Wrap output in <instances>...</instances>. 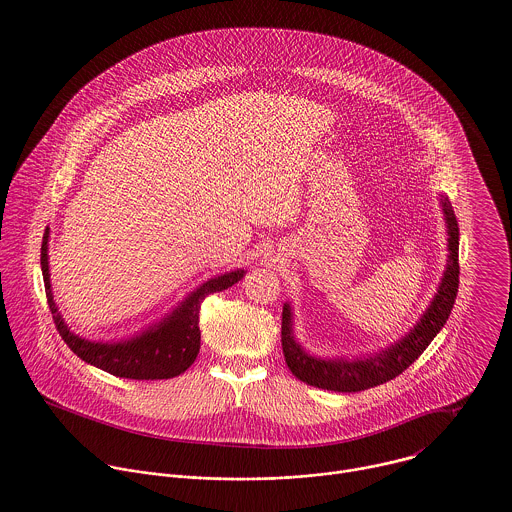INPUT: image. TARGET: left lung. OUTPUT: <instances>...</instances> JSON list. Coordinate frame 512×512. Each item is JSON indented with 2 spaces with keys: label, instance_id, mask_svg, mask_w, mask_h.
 Here are the masks:
<instances>
[{
  "label": "left lung",
  "instance_id": "obj_1",
  "mask_svg": "<svg viewBox=\"0 0 512 512\" xmlns=\"http://www.w3.org/2000/svg\"><path fill=\"white\" fill-rule=\"evenodd\" d=\"M441 209L449 236L447 267L443 272L438 293L434 295L424 315L414 324L413 330L405 338L391 343L388 349H382L380 353L368 357L317 359L309 355L293 338L292 307L290 303H284L282 349L288 368L292 370L295 378L322 390L353 393L390 382L424 353V349L438 336L439 330L447 322L459 292V224L447 197H441Z\"/></svg>",
  "mask_w": 512,
  "mask_h": 512
}]
</instances>
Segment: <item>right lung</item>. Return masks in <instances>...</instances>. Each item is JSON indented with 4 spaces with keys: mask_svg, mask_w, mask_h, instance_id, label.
Wrapping results in <instances>:
<instances>
[{
    "mask_svg": "<svg viewBox=\"0 0 512 512\" xmlns=\"http://www.w3.org/2000/svg\"><path fill=\"white\" fill-rule=\"evenodd\" d=\"M48 240L49 228H46L40 265L44 274L49 311L53 315L59 336L84 363L101 368L113 376L130 380H167L186 372L199 353V309L203 299L209 293L228 290L230 286L240 282L245 274V270L238 268L207 280L195 292L190 293L171 315L130 340H84L71 332L53 301L49 284Z\"/></svg>",
    "mask_w": 512,
    "mask_h": 512,
    "instance_id": "add662e5",
    "label": "right lung"
}]
</instances>
